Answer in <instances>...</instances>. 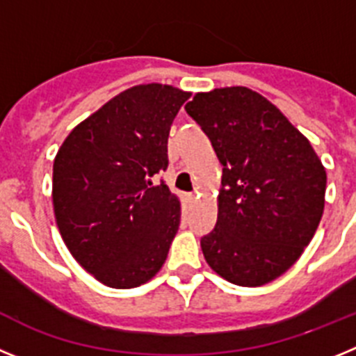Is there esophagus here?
<instances>
[{"label": "esophagus", "instance_id": "34e87169", "mask_svg": "<svg viewBox=\"0 0 356 356\" xmlns=\"http://www.w3.org/2000/svg\"><path fill=\"white\" fill-rule=\"evenodd\" d=\"M188 200H191V201H194V200H196V194H188Z\"/></svg>", "mask_w": 356, "mask_h": 356}]
</instances>
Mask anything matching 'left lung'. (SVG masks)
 <instances>
[{"label":"left lung","instance_id":"obj_1","mask_svg":"<svg viewBox=\"0 0 356 356\" xmlns=\"http://www.w3.org/2000/svg\"><path fill=\"white\" fill-rule=\"evenodd\" d=\"M185 110L222 163L216 228L201 237L205 260L235 285L269 284L316 234L325 168L289 119L246 87L196 94Z\"/></svg>","mask_w":356,"mask_h":356}]
</instances>
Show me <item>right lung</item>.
Here are the masks:
<instances>
[{
	"mask_svg": "<svg viewBox=\"0 0 356 356\" xmlns=\"http://www.w3.org/2000/svg\"><path fill=\"white\" fill-rule=\"evenodd\" d=\"M191 94L147 83L80 122L53 163L56 226L76 262L102 284L131 289L163 266L180 226L165 181L168 137Z\"/></svg>",
	"mask_w": 356,
	"mask_h": 356,
	"instance_id": "add662e5",
	"label": "right lung"
}]
</instances>
